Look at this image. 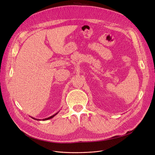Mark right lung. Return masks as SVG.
<instances>
[{
  "instance_id": "right-lung-1",
  "label": "right lung",
  "mask_w": 155,
  "mask_h": 155,
  "mask_svg": "<svg viewBox=\"0 0 155 155\" xmlns=\"http://www.w3.org/2000/svg\"><path fill=\"white\" fill-rule=\"evenodd\" d=\"M57 114V113L56 114H54L53 116H51V117H48V118H46V119H43V120H48V119H51V118H53L55 115H56ZM34 119V118H33Z\"/></svg>"
}]
</instances>
